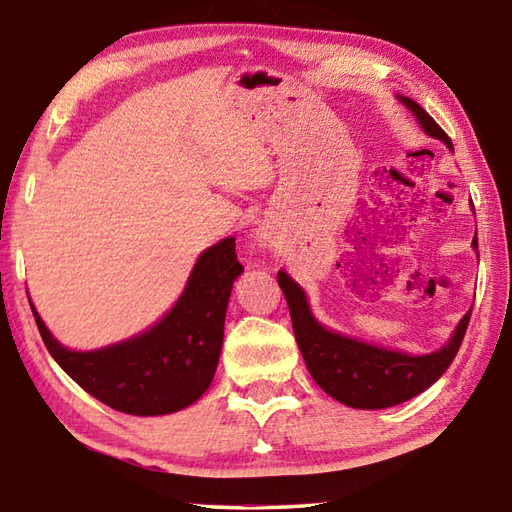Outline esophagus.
<instances>
[{
    "mask_svg": "<svg viewBox=\"0 0 512 512\" xmlns=\"http://www.w3.org/2000/svg\"><path fill=\"white\" fill-rule=\"evenodd\" d=\"M257 241H259V246H268L271 244V237L266 235V232H259V237H257Z\"/></svg>",
    "mask_w": 512,
    "mask_h": 512,
    "instance_id": "obj_1",
    "label": "esophagus"
}]
</instances>
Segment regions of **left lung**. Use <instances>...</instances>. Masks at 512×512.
I'll use <instances>...</instances> for the list:
<instances>
[{
  "label": "left lung",
  "mask_w": 512,
  "mask_h": 512,
  "mask_svg": "<svg viewBox=\"0 0 512 512\" xmlns=\"http://www.w3.org/2000/svg\"><path fill=\"white\" fill-rule=\"evenodd\" d=\"M415 117H418L424 133L443 140L454 151L452 140L436 121L427 115V110L409 97H397ZM474 250H479L476 237L472 241ZM277 284L287 298L293 334H296L302 359L307 363L309 375L327 395L336 402L352 409H388V406L402 404L411 397L427 391L431 384L443 377V372L454 361L461 348L467 323H470L472 309L456 325L452 339L443 348L429 354H406L400 350H386L370 345L366 341L350 339L339 332H332L318 323L311 314L305 291L293 282L291 277L280 271Z\"/></svg>",
  "instance_id": "8db88e82"
}]
</instances>
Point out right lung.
<instances>
[{
	"mask_svg": "<svg viewBox=\"0 0 512 512\" xmlns=\"http://www.w3.org/2000/svg\"><path fill=\"white\" fill-rule=\"evenodd\" d=\"M239 264L235 237L207 248L183 296L160 323L108 348L74 352L60 345L36 307L33 318L56 363L83 391L131 415H167L194 404L210 388L223 345L225 309Z\"/></svg>",
	"mask_w": 512,
	"mask_h": 512,
	"instance_id": "right-lung-1",
	"label": "right lung"
}]
</instances>
